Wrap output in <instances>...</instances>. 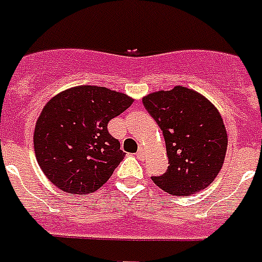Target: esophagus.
<instances>
[{"label": "esophagus", "instance_id": "obj_1", "mask_svg": "<svg viewBox=\"0 0 262 262\" xmlns=\"http://www.w3.org/2000/svg\"><path fill=\"white\" fill-rule=\"evenodd\" d=\"M137 157L139 158V160H143V158H144V148L139 147V150L137 151Z\"/></svg>", "mask_w": 262, "mask_h": 262}]
</instances>
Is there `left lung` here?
Segmentation results:
<instances>
[{
  "mask_svg": "<svg viewBox=\"0 0 262 262\" xmlns=\"http://www.w3.org/2000/svg\"><path fill=\"white\" fill-rule=\"evenodd\" d=\"M142 101L164 134L169 158L166 173L152 181L174 196L206 189L223 166L229 142L216 106L185 86L152 92Z\"/></svg>",
  "mask_w": 262,
  "mask_h": 262,
  "instance_id": "1",
  "label": "left lung"
}]
</instances>
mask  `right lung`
Returning a JSON list of instances; mask_svg holds the SVG:
<instances>
[{
  "instance_id": "right-lung-1",
  "label": "right lung",
  "mask_w": 262,
  "mask_h": 262,
  "mask_svg": "<svg viewBox=\"0 0 262 262\" xmlns=\"http://www.w3.org/2000/svg\"><path fill=\"white\" fill-rule=\"evenodd\" d=\"M134 98L104 86L79 85L50 100L37 118L33 147L37 164L63 192L92 193L110 180L124 158L108 123Z\"/></svg>"
}]
</instances>
